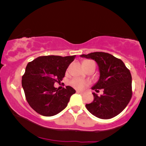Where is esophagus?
Here are the masks:
<instances>
[{
  "label": "esophagus",
  "instance_id": "34e87169",
  "mask_svg": "<svg viewBox=\"0 0 146 146\" xmlns=\"http://www.w3.org/2000/svg\"><path fill=\"white\" fill-rule=\"evenodd\" d=\"M76 92L78 93V94H84L83 92H81V91H79V90H77Z\"/></svg>",
  "mask_w": 146,
  "mask_h": 146
}]
</instances>
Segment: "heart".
I'll return each mask as SVG.
<instances>
[{
  "label": "heart",
  "instance_id": "b5f03b06",
  "mask_svg": "<svg viewBox=\"0 0 146 146\" xmlns=\"http://www.w3.org/2000/svg\"><path fill=\"white\" fill-rule=\"evenodd\" d=\"M88 62H90V60H86L84 62V64ZM70 84L75 89L81 90L84 88L86 86H88L90 82L88 81L83 80L80 79L78 78H74L72 79L70 82Z\"/></svg>",
  "mask_w": 146,
  "mask_h": 146
}]
</instances>
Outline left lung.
Segmentation results:
<instances>
[{
	"label": "left lung",
	"mask_w": 146,
	"mask_h": 146,
	"mask_svg": "<svg viewBox=\"0 0 146 146\" xmlns=\"http://www.w3.org/2000/svg\"><path fill=\"white\" fill-rule=\"evenodd\" d=\"M80 56L96 62L100 76L92 90L96 92L104 90V94L100 96L92 93L94 101L86 104L87 110L100 119H110L116 116L124 110L131 98L130 71L120 59L109 53L96 52Z\"/></svg>",
	"instance_id": "8db88e82"
}]
</instances>
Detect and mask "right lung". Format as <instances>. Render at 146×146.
I'll list each match as a JSON object with an SVG mask.
<instances>
[{
  "label": "right lung",
  "mask_w": 146,
  "mask_h": 146,
  "mask_svg": "<svg viewBox=\"0 0 146 146\" xmlns=\"http://www.w3.org/2000/svg\"><path fill=\"white\" fill-rule=\"evenodd\" d=\"M75 57L43 56L28 63L22 77V86L28 103L38 113L52 116L67 106L76 90L69 86L59 90L54 84L60 83Z\"/></svg>",
  "instance_id": "add662e5"
}]
</instances>
